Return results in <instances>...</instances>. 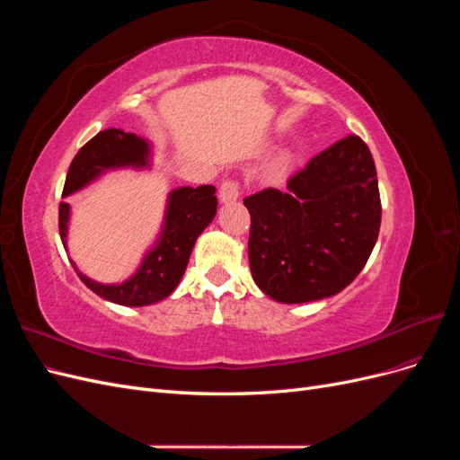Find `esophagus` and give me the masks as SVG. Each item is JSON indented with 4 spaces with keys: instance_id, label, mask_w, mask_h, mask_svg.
<instances>
[{
    "instance_id": "34e87169",
    "label": "esophagus",
    "mask_w": 460,
    "mask_h": 460,
    "mask_svg": "<svg viewBox=\"0 0 460 460\" xmlns=\"http://www.w3.org/2000/svg\"><path fill=\"white\" fill-rule=\"evenodd\" d=\"M240 182L238 180H234V178H226L225 182L220 184V188H218V198H220V201L222 203H230V201H235L240 198Z\"/></svg>"
}]
</instances>
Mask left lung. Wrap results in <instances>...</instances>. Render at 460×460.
Returning a JSON list of instances; mask_svg holds the SVG:
<instances>
[{"label": "left lung", "instance_id": "left-lung-1", "mask_svg": "<svg viewBox=\"0 0 460 460\" xmlns=\"http://www.w3.org/2000/svg\"><path fill=\"white\" fill-rule=\"evenodd\" d=\"M252 215L249 267L280 303H307L349 286L378 240L382 203L368 146L351 134L288 180L243 199Z\"/></svg>", "mask_w": 460, "mask_h": 460}]
</instances>
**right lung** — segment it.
Here are the masks:
<instances>
[{
    "label": "right lung",
    "mask_w": 460,
    "mask_h": 460,
    "mask_svg": "<svg viewBox=\"0 0 460 460\" xmlns=\"http://www.w3.org/2000/svg\"><path fill=\"white\" fill-rule=\"evenodd\" d=\"M149 146L142 137L119 128H107L95 134L82 146L68 166L63 198L84 188L107 169L117 166H144L147 163ZM215 186L178 188L171 193L166 205L163 232L155 247L146 255L142 267L122 284H100L78 272L93 294L124 307H144L169 297L182 280L193 243L217 215ZM68 203L59 205V234L66 247ZM76 269V267H75Z\"/></svg>",
    "instance_id": "1"
}]
</instances>
